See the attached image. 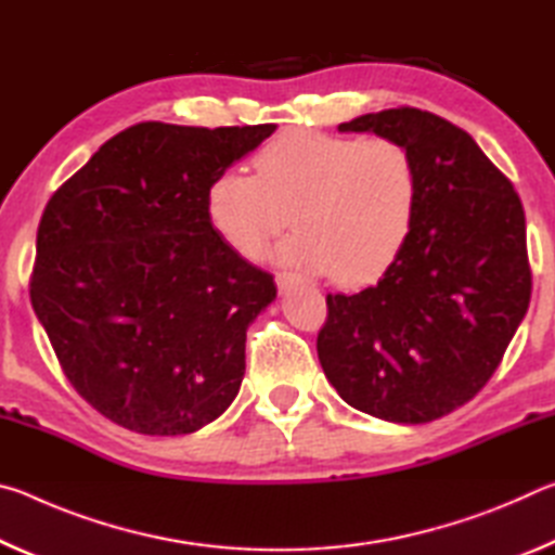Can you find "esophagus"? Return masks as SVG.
Returning <instances> with one entry per match:
<instances>
[{"mask_svg":"<svg viewBox=\"0 0 555 555\" xmlns=\"http://www.w3.org/2000/svg\"><path fill=\"white\" fill-rule=\"evenodd\" d=\"M298 281H300V276L294 274V271H279V274H276V284H279L281 291L294 288V286L298 284Z\"/></svg>","mask_w":555,"mask_h":555,"instance_id":"obj_1","label":"esophagus"}]
</instances>
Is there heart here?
I'll return each mask as SVG.
<instances>
[{
	"label": "heart",
	"mask_w": 555,
	"mask_h": 555,
	"mask_svg": "<svg viewBox=\"0 0 555 555\" xmlns=\"http://www.w3.org/2000/svg\"><path fill=\"white\" fill-rule=\"evenodd\" d=\"M421 173L391 137L291 129L255 156V176L220 173L205 195L215 234L244 259H259L291 222L279 257L335 284L362 288L401 257L416 228Z\"/></svg>",
	"instance_id": "1"
}]
</instances>
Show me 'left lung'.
Segmentation results:
<instances>
[{
	"instance_id": "8db88e82",
	"label": "left lung",
	"mask_w": 555,
	"mask_h": 555,
	"mask_svg": "<svg viewBox=\"0 0 555 555\" xmlns=\"http://www.w3.org/2000/svg\"><path fill=\"white\" fill-rule=\"evenodd\" d=\"M337 129L406 144L421 205L406 249L377 284L327 294L318 360L352 409L428 424L490 382L524 321L531 269L521 201L475 139L434 112L382 109Z\"/></svg>"
}]
</instances>
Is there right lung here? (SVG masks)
Instances as JSON below:
<instances>
[{
	"label": "right lung",
	"instance_id": "right-lung-1",
	"mask_svg": "<svg viewBox=\"0 0 555 555\" xmlns=\"http://www.w3.org/2000/svg\"><path fill=\"white\" fill-rule=\"evenodd\" d=\"M274 129L142 121L46 205L31 306L73 389L117 426L193 434L237 397L276 286L215 234L205 195Z\"/></svg>",
	"mask_w": 555,
	"mask_h": 555
}]
</instances>
